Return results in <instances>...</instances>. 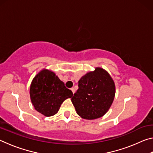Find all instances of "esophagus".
I'll list each match as a JSON object with an SVG mask.
<instances>
[{"label": "esophagus", "instance_id": "1", "mask_svg": "<svg viewBox=\"0 0 153 153\" xmlns=\"http://www.w3.org/2000/svg\"><path fill=\"white\" fill-rule=\"evenodd\" d=\"M71 91H72V92H73V94H74V93H75V92H76V90H75V88H71Z\"/></svg>", "mask_w": 153, "mask_h": 153}]
</instances>
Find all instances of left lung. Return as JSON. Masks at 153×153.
<instances>
[{"instance_id": "8db88e82", "label": "left lung", "mask_w": 153, "mask_h": 153, "mask_svg": "<svg viewBox=\"0 0 153 153\" xmlns=\"http://www.w3.org/2000/svg\"><path fill=\"white\" fill-rule=\"evenodd\" d=\"M78 87L71 98L77 115L86 120H94L107 112L115 97V87L107 71L96 68L81 77Z\"/></svg>"}]
</instances>
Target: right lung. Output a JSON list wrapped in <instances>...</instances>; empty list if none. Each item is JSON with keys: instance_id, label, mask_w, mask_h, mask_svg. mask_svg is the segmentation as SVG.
<instances>
[{"instance_id": "1", "label": "right lung", "mask_w": 153, "mask_h": 153, "mask_svg": "<svg viewBox=\"0 0 153 153\" xmlns=\"http://www.w3.org/2000/svg\"><path fill=\"white\" fill-rule=\"evenodd\" d=\"M30 93L35 109L46 117L55 115L64 100L73 96L55 73L46 69L33 78Z\"/></svg>"}]
</instances>
